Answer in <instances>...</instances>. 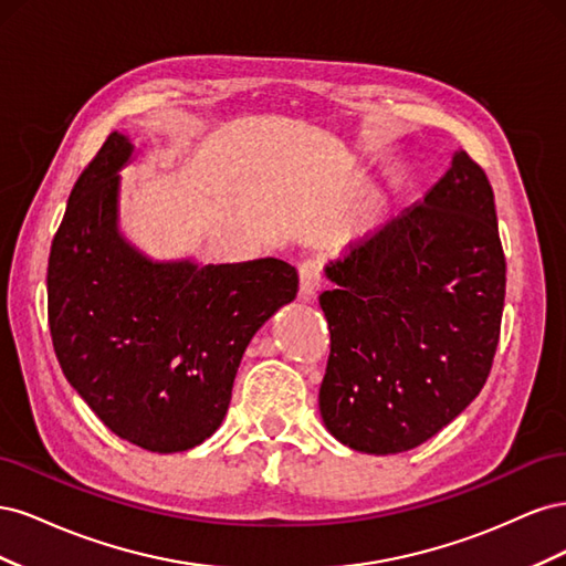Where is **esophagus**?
<instances>
[{"instance_id": "obj_1", "label": "esophagus", "mask_w": 566, "mask_h": 566, "mask_svg": "<svg viewBox=\"0 0 566 566\" xmlns=\"http://www.w3.org/2000/svg\"><path fill=\"white\" fill-rule=\"evenodd\" d=\"M297 271H300V300L312 302L321 287V266L314 260H304Z\"/></svg>"}]
</instances>
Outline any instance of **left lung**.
<instances>
[{
    "label": "left lung",
    "instance_id": "1",
    "mask_svg": "<svg viewBox=\"0 0 566 566\" xmlns=\"http://www.w3.org/2000/svg\"><path fill=\"white\" fill-rule=\"evenodd\" d=\"M328 432L354 451L420 447L482 391L501 337L505 254L491 184L465 150L413 208L325 264Z\"/></svg>",
    "mask_w": 566,
    "mask_h": 566
}]
</instances>
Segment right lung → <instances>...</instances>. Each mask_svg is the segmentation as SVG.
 <instances>
[{
	"instance_id": "1",
	"label": "right lung",
	"mask_w": 566,
	"mask_h": 566,
	"mask_svg": "<svg viewBox=\"0 0 566 566\" xmlns=\"http://www.w3.org/2000/svg\"><path fill=\"white\" fill-rule=\"evenodd\" d=\"M113 132L75 181L46 269L49 331L65 380L111 432L153 453L198 447L224 420L252 335L297 295V271L153 262L117 229Z\"/></svg>"
}]
</instances>
